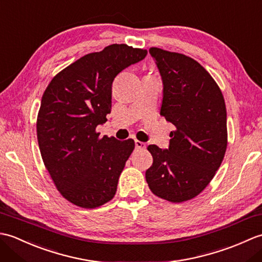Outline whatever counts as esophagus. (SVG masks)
I'll return each mask as SVG.
<instances>
[{
	"label": "esophagus",
	"instance_id": "esophagus-1",
	"mask_svg": "<svg viewBox=\"0 0 262 262\" xmlns=\"http://www.w3.org/2000/svg\"><path fill=\"white\" fill-rule=\"evenodd\" d=\"M135 146H136V148H138V149H143V148H145L146 147V145H145V143H143V142H141V141H135Z\"/></svg>",
	"mask_w": 262,
	"mask_h": 262
}]
</instances>
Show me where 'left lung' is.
Instances as JSON below:
<instances>
[{"label":"left lung","instance_id":"obj_1","mask_svg":"<svg viewBox=\"0 0 262 262\" xmlns=\"http://www.w3.org/2000/svg\"><path fill=\"white\" fill-rule=\"evenodd\" d=\"M163 82L161 116L174 125L170 145H148L151 191L171 203L190 200L213 179L227 146L226 107L221 89L202 65L179 53L152 47Z\"/></svg>","mask_w":262,"mask_h":262}]
</instances>
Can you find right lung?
<instances>
[{
  "instance_id": "add662e5",
  "label": "right lung",
  "mask_w": 262,
  "mask_h": 262,
  "mask_svg": "<svg viewBox=\"0 0 262 262\" xmlns=\"http://www.w3.org/2000/svg\"><path fill=\"white\" fill-rule=\"evenodd\" d=\"M147 55L146 49L114 43L60 71L42 94L37 117L39 149L60 194L82 208L114 198L134 141L100 137L96 128L111 111L117 74Z\"/></svg>"
}]
</instances>
